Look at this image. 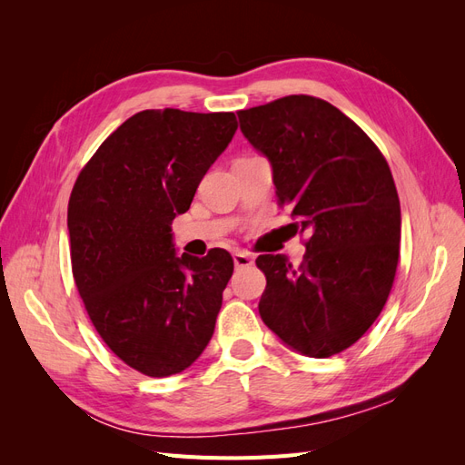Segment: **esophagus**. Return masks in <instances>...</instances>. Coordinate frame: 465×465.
I'll use <instances>...</instances> for the list:
<instances>
[{
  "label": "esophagus",
  "instance_id": "esophagus-1",
  "mask_svg": "<svg viewBox=\"0 0 465 465\" xmlns=\"http://www.w3.org/2000/svg\"><path fill=\"white\" fill-rule=\"evenodd\" d=\"M232 260H234V265L238 267V270H241V267H252V265H254V258H252L248 252H242V250L234 252Z\"/></svg>",
  "mask_w": 465,
  "mask_h": 465
}]
</instances>
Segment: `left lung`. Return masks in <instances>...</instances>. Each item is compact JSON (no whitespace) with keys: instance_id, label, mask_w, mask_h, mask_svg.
<instances>
[{"instance_id":"1","label":"left lung","mask_w":465,"mask_h":465,"mask_svg":"<svg viewBox=\"0 0 465 465\" xmlns=\"http://www.w3.org/2000/svg\"><path fill=\"white\" fill-rule=\"evenodd\" d=\"M241 132L273 171L279 205L308 232L299 267L258 256V311L281 341L326 359L364 335L396 277L401 211L382 153L333 104L291 94L238 112Z\"/></svg>"}]
</instances>
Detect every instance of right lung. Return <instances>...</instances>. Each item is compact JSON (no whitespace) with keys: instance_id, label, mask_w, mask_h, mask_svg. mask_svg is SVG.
<instances>
[{"instance_id":"1","label":"right lung","mask_w":465,"mask_h":465,"mask_svg":"<svg viewBox=\"0 0 465 465\" xmlns=\"http://www.w3.org/2000/svg\"><path fill=\"white\" fill-rule=\"evenodd\" d=\"M238 128L232 112L143 110L104 139L69 198L72 270L118 359L163 378L207 347L234 263L227 250L176 256L173 221Z\"/></svg>"}]
</instances>
